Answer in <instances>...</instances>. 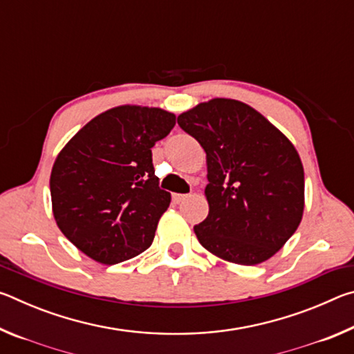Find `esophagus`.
<instances>
[{"label": "esophagus", "instance_id": "esophagus-1", "mask_svg": "<svg viewBox=\"0 0 354 354\" xmlns=\"http://www.w3.org/2000/svg\"><path fill=\"white\" fill-rule=\"evenodd\" d=\"M185 198H189V195H184V194H173V201L179 205V203H183Z\"/></svg>", "mask_w": 354, "mask_h": 354}]
</instances>
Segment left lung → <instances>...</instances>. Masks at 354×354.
I'll return each mask as SVG.
<instances>
[{
	"instance_id": "1",
	"label": "left lung",
	"mask_w": 354,
	"mask_h": 354,
	"mask_svg": "<svg viewBox=\"0 0 354 354\" xmlns=\"http://www.w3.org/2000/svg\"><path fill=\"white\" fill-rule=\"evenodd\" d=\"M206 151L209 214L194 226L220 259L256 266L297 231L304 211V170L293 143L253 107L214 98L178 117Z\"/></svg>"
}]
</instances>
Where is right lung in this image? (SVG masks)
<instances>
[{"label": "right lung", "mask_w": 354, "mask_h": 354, "mask_svg": "<svg viewBox=\"0 0 354 354\" xmlns=\"http://www.w3.org/2000/svg\"><path fill=\"white\" fill-rule=\"evenodd\" d=\"M175 123V113L160 107L117 106L92 118L57 154L53 215L93 261L113 266L153 243L171 195L159 187L151 148Z\"/></svg>", "instance_id": "obj_1"}]
</instances>
